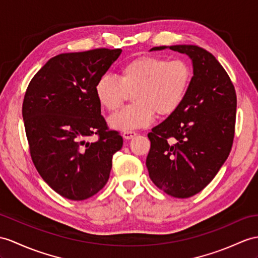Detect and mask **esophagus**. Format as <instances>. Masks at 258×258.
Listing matches in <instances>:
<instances>
[{"label": "esophagus", "instance_id": "esophagus-1", "mask_svg": "<svg viewBox=\"0 0 258 258\" xmlns=\"http://www.w3.org/2000/svg\"><path fill=\"white\" fill-rule=\"evenodd\" d=\"M137 136V133L136 131H124V133H122V137L124 138L125 140H130L133 139L134 137Z\"/></svg>", "mask_w": 258, "mask_h": 258}]
</instances>
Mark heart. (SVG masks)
<instances>
[{
	"instance_id": "heart-1",
	"label": "heart",
	"mask_w": 258,
	"mask_h": 258,
	"mask_svg": "<svg viewBox=\"0 0 258 258\" xmlns=\"http://www.w3.org/2000/svg\"><path fill=\"white\" fill-rule=\"evenodd\" d=\"M192 77L190 64L184 59L141 55L119 68L117 79L100 78L95 84L98 103L108 111L120 108L128 94L134 105L109 117V127L133 131L147 127L155 112L168 116L176 111L185 99Z\"/></svg>"
}]
</instances>
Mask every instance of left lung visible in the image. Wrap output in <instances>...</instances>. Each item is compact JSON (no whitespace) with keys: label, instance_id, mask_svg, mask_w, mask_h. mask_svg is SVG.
Masks as SVG:
<instances>
[{"label":"left lung","instance_id":"left-lung-1","mask_svg":"<svg viewBox=\"0 0 258 258\" xmlns=\"http://www.w3.org/2000/svg\"><path fill=\"white\" fill-rule=\"evenodd\" d=\"M189 56L192 78L179 108L148 135L149 176L169 196L202 191L228 159L234 138L236 94L219 61L194 45L162 46Z\"/></svg>","mask_w":258,"mask_h":258}]
</instances>
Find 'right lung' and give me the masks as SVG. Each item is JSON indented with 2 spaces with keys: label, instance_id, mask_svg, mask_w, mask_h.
Masks as SVG:
<instances>
[{
  "label": "right lung",
  "instance_id": "obj_1",
  "mask_svg": "<svg viewBox=\"0 0 258 258\" xmlns=\"http://www.w3.org/2000/svg\"><path fill=\"white\" fill-rule=\"evenodd\" d=\"M121 49L61 53L35 74L23 103L30 155L42 179L71 200L97 194L108 181L122 137L100 115L95 84ZM99 136L95 143L86 139Z\"/></svg>",
  "mask_w": 258,
  "mask_h": 258
}]
</instances>
